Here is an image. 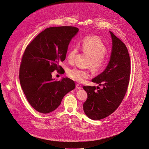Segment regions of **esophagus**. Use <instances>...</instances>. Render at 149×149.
Returning a JSON list of instances; mask_svg holds the SVG:
<instances>
[{"instance_id": "obj_1", "label": "esophagus", "mask_w": 149, "mask_h": 149, "mask_svg": "<svg viewBox=\"0 0 149 149\" xmlns=\"http://www.w3.org/2000/svg\"><path fill=\"white\" fill-rule=\"evenodd\" d=\"M76 88L78 89V90H80V89H81L82 88H81V86H80L79 84H76Z\"/></svg>"}]
</instances>
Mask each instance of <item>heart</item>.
<instances>
[{"label":"heart","instance_id":"obj_1","mask_svg":"<svg viewBox=\"0 0 149 149\" xmlns=\"http://www.w3.org/2000/svg\"><path fill=\"white\" fill-rule=\"evenodd\" d=\"M81 45L82 50L91 57L89 62L91 69L95 71L103 69L107 62L105 57L107 50L102 40L97 36H88L81 40ZM78 51L79 47L77 46H74L70 50L68 53V59L70 62L74 61ZM68 75L73 80L79 82L89 77L88 71L78 68L69 69Z\"/></svg>","mask_w":149,"mask_h":149}]
</instances>
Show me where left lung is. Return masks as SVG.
Here are the masks:
<instances>
[{
    "label": "left lung",
    "instance_id": "8db88e82",
    "mask_svg": "<svg viewBox=\"0 0 149 149\" xmlns=\"http://www.w3.org/2000/svg\"><path fill=\"white\" fill-rule=\"evenodd\" d=\"M109 33L112 40L110 61L103 72L92 79L103 88L97 87L96 91L95 86H83L87 93L83 110L94 120L104 118L117 109L126 94L130 79V59L126 45L112 32Z\"/></svg>",
    "mask_w": 149,
    "mask_h": 149
}]
</instances>
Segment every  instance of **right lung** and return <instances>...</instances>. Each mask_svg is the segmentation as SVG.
Segmentation results:
<instances>
[{
  "instance_id": "obj_1",
  "label": "right lung",
  "mask_w": 149,
  "mask_h": 149,
  "mask_svg": "<svg viewBox=\"0 0 149 149\" xmlns=\"http://www.w3.org/2000/svg\"><path fill=\"white\" fill-rule=\"evenodd\" d=\"M71 26L46 28L26 46L19 70V79L28 102L37 111L48 113L61 104L65 95L75 88L68 78L54 80L52 72L64 70L59 65L65 61L69 43L78 32Z\"/></svg>"
}]
</instances>
